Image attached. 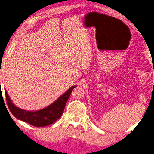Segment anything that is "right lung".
<instances>
[{"mask_svg": "<svg viewBox=\"0 0 154 154\" xmlns=\"http://www.w3.org/2000/svg\"><path fill=\"white\" fill-rule=\"evenodd\" d=\"M75 87L76 86L69 88L50 105L37 111H27L17 107L10 99L6 90L5 92L8 107L14 117L31 125L39 127L50 125L60 118L67 100Z\"/></svg>", "mask_w": 154, "mask_h": 154, "instance_id": "1", "label": "right lung"}]
</instances>
